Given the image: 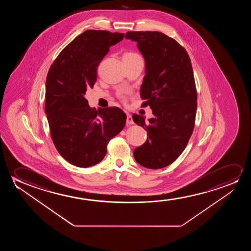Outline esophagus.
<instances>
[{
    "instance_id": "1",
    "label": "esophagus",
    "mask_w": 251,
    "mask_h": 251,
    "mask_svg": "<svg viewBox=\"0 0 251 251\" xmlns=\"http://www.w3.org/2000/svg\"><path fill=\"white\" fill-rule=\"evenodd\" d=\"M126 123L127 124H134V121H133V118H132V116H131L130 114H127Z\"/></svg>"
}]
</instances>
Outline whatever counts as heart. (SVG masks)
<instances>
[{
    "mask_svg": "<svg viewBox=\"0 0 251 251\" xmlns=\"http://www.w3.org/2000/svg\"><path fill=\"white\" fill-rule=\"evenodd\" d=\"M138 56L139 55L137 54L133 53V52H126L124 54V56H123V58H135V57H138Z\"/></svg>",
    "mask_w": 251,
    "mask_h": 251,
    "instance_id": "obj_1",
    "label": "heart"
}]
</instances>
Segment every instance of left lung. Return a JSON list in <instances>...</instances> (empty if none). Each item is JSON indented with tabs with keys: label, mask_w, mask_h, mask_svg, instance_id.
<instances>
[{
	"label": "left lung",
	"mask_w": 251,
	"mask_h": 251,
	"mask_svg": "<svg viewBox=\"0 0 251 251\" xmlns=\"http://www.w3.org/2000/svg\"><path fill=\"white\" fill-rule=\"evenodd\" d=\"M125 38L136 42L144 57L141 97L154 116L147 122L133 115L148 136L134 157L146 168H164L181 155L195 127L197 93L190 58L175 39L159 31H127Z\"/></svg>",
	"instance_id": "1"
}]
</instances>
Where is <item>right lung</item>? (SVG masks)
Here are the masks:
<instances>
[{
  "mask_svg": "<svg viewBox=\"0 0 251 251\" xmlns=\"http://www.w3.org/2000/svg\"><path fill=\"white\" fill-rule=\"evenodd\" d=\"M124 33L87 30L56 57L45 82V113L52 141L62 158L78 167L99 164L109 141L123 130L126 114L117 107L92 109L85 98L110 46Z\"/></svg>",
  "mask_w": 251,
  "mask_h": 251,
  "instance_id": "obj_1",
  "label": "right lung"
}]
</instances>
